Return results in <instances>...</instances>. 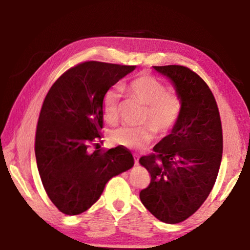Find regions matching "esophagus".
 Returning <instances> with one entry per match:
<instances>
[{
  "label": "esophagus",
  "instance_id": "34e87169",
  "mask_svg": "<svg viewBox=\"0 0 250 250\" xmlns=\"http://www.w3.org/2000/svg\"><path fill=\"white\" fill-rule=\"evenodd\" d=\"M133 159H134V164H135V166H138V164H139V156L137 154H133Z\"/></svg>",
  "mask_w": 250,
  "mask_h": 250
}]
</instances>
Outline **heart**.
I'll return each mask as SVG.
<instances>
[{"label": "heart", "mask_w": 250, "mask_h": 250, "mask_svg": "<svg viewBox=\"0 0 250 250\" xmlns=\"http://www.w3.org/2000/svg\"><path fill=\"white\" fill-rule=\"evenodd\" d=\"M166 88V84L160 79L149 74L138 75L124 84L122 91L129 98L145 104L140 120L143 125L117 129L110 134V140L125 149L139 151L150 145L154 131L163 135L172 130L179 119L181 104L175 92ZM101 109L105 121L110 125L117 124L119 118V99L116 92H105Z\"/></svg>", "instance_id": "heart-1"}]
</instances>
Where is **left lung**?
Returning <instances> with one entry per match:
<instances>
[{
	"label": "left lung",
	"instance_id": "8db88e82",
	"mask_svg": "<svg viewBox=\"0 0 250 250\" xmlns=\"http://www.w3.org/2000/svg\"><path fill=\"white\" fill-rule=\"evenodd\" d=\"M154 69L171 79L181 110L170 134L139 160L151 175L140 200L161 222L177 224L200 208L215 184L223 154L222 122L213 92L196 73L179 65Z\"/></svg>",
	"mask_w": 250,
	"mask_h": 250
}]
</instances>
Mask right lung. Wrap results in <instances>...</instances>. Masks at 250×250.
I'll list each match as a JSON object with an SVG mask.
<instances>
[{
    "mask_svg": "<svg viewBox=\"0 0 250 250\" xmlns=\"http://www.w3.org/2000/svg\"><path fill=\"white\" fill-rule=\"evenodd\" d=\"M135 66L84 62L71 67L50 87L42 105L35 155L49 200L66 215H78L98 201L111 177L134 161L124 146L88 147L101 139L103 97Z\"/></svg>",
    "mask_w": 250,
    "mask_h": 250,
    "instance_id": "obj_1",
    "label": "right lung"
}]
</instances>
